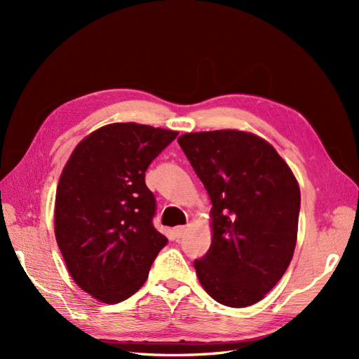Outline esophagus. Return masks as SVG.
<instances>
[{
	"instance_id": "obj_1",
	"label": "esophagus",
	"mask_w": 359,
	"mask_h": 359,
	"mask_svg": "<svg viewBox=\"0 0 359 359\" xmlns=\"http://www.w3.org/2000/svg\"><path fill=\"white\" fill-rule=\"evenodd\" d=\"M184 232H186V226H177L175 229H173V235H175L177 238H181L184 235Z\"/></svg>"
}]
</instances>
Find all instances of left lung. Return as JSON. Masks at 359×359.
Returning <instances> with one entry per match:
<instances>
[{
    "mask_svg": "<svg viewBox=\"0 0 359 359\" xmlns=\"http://www.w3.org/2000/svg\"><path fill=\"white\" fill-rule=\"evenodd\" d=\"M178 144L212 203V243L194 260L201 285L223 306H253L292 260L298 182L277 151L252 133H187Z\"/></svg>",
    "mask_w": 359,
    "mask_h": 359,
    "instance_id": "left-lung-1",
    "label": "left lung"
}]
</instances>
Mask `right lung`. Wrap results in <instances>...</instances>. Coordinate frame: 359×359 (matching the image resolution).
<instances>
[{"mask_svg": "<svg viewBox=\"0 0 359 359\" xmlns=\"http://www.w3.org/2000/svg\"><path fill=\"white\" fill-rule=\"evenodd\" d=\"M172 130L118 123L76 147L55 198V236L70 276L106 304L145 283L168 244L153 224L157 202L145 184L148 166L173 139Z\"/></svg>", "mask_w": 359, "mask_h": 359, "instance_id": "add662e5", "label": "right lung"}]
</instances>
